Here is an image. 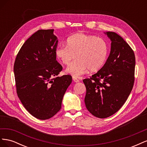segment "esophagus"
Wrapping results in <instances>:
<instances>
[{"label":"esophagus","mask_w":147,"mask_h":147,"mask_svg":"<svg viewBox=\"0 0 147 147\" xmlns=\"http://www.w3.org/2000/svg\"><path fill=\"white\" fill-rule=\"evenodd\" d=\"M72 79H73V80H74L75 83H78V82H79V80H78V79H77V78H76V77H72Z\"/></svg>","instance_id":"esophagus-1"}]
</instances>
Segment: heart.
Masks as SVG:
<instances>
[{
	"label": "heart",
	"mask_w": 147,
	"mask_h": 147,
	"mask_svg": "<svg viewBox=\"0 0 147 147\" xmlns=\"http://www.w3.org/2000/svg\"><path fill=\"white\" fill-rule=\"evenodd\" d=\"M67 45L56 49V56L65 65H69L77 56V59L67 69V72L78 77L86 73L96 72L104 65L107 58L109 47L104 39L82 33L70 37Z\"/></svg>",
	"instance_id": "obj_1"
}]
</instances>
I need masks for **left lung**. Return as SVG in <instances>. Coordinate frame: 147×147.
Here are the masks:
<instances>
[{
  "label": "left lung",
  "instance_id": "8db88e82",
  "mask_svg": "<svg viewBox=\"0 0 147 147\" xmlns=\"http://www.w3.org/2000/svg\"><path fill=\"white\" fill-rule=\"evenodd\" d=\"M105 34L112 41L108 59L96 74L83 80L86 88V107L99 118L118 112L129 96L134 83V51L117 33Z\"/></svg>",
  "mask_w": 147,
  "mask_h": 147
}]
</instances>
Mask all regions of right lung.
<instances>
[{"label":"right lung","mask_w":147,"mask_h":147,"mask_svg":"<svg viewBox=\"0 0 147 147\" xmlns=\"http://www.w3.org/2000/svg\"><path fill=\"white\" fill-rule=\"evenodd\" d=\"M54 29H40L21 47L16 57L14 74L16 92L25 109L36 118L45 120L59 112L69 75L58 77L63 67L56 61L57 38Z\"/></svg>","instance_id":"add662e5"}]
</instances>
